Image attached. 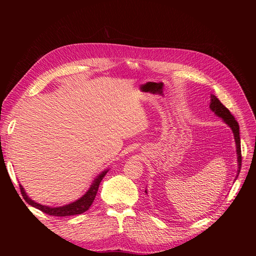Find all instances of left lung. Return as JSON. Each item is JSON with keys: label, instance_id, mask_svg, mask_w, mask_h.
Listing matches in <instances>:
<instances>
[{"label": "left lung", "instance_id": "obj_1", "mask_svg": "<svg viewBox=\"0 0 256 256\" xmlns=\"http://www.w3.org/2000/svg\"><path fill=\"white\" fill-rule=\"evenodd\" d=\"M210 110L214 112L216 116L221 118L226 124H228V126L232 129L234 134V138H235V143H236V152H237V161H238V170H237V176L240 172V168H242V148H240V136H239V125L238 122L235 120V118L230 114L228 108L224 106L220 100L216 98L214 95L210 96ZM146 192V191H145Z\"/></svg>", "mask_w": 256, "mask_h": 256}]
</instances>
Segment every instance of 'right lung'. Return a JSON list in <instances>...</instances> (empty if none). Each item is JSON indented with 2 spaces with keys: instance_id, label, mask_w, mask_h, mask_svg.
Masks as SVG:
<instances>
[{
  "instance_id": "add662e5",
  "label": "right lung",
  "mask_w": 256,
  "mask_h": 256,
  "mask_svg": "<svg viewBox=\"0 0 256 256\" xmlns=\"http://www.w3.org/2000/svg\"><path fill=\"white\" fill-rule=\"evenodd\" d=\"M108 171H109V170H106V171L102 172L95 178L94 182H92V184H90V189L86 192H85L84 196H82L79 200H74V202H72L70 204H67L65 206L50 207V206L38 204V203L35 202V200H30L26 196V192L21 184H20V190H21V193H22V196L24 198V200H26L28 204H30V206H33L37 209H40V210H42L44 214H50V216H67L80 214H83L84 212L88 210V208L90 207L92 202H94L95 196L97 194L98 188H99V184H100V182H102V178L106 176Z\"/></svg>"
}]
</instances>
